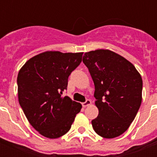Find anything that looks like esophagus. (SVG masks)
I'll return each instance as SVG.
<instances>
[{
    "instance_id": "34e87169",
    "label": "esophagus",
    "mask_w": 157,
    "mask_h": 157,
    "mask_svg": "<svg viewBox=\"0 0 157 157\" xmlns=\"http://www.w3.org/2000/svg\"><path fill=\"white\" fill-rule=\"evenodd\" d=\"M91 105V101L89 99H87L85 102H83L82 103V106L84 107V108H86V107L89 106V105Z\"/></svg>"
}]
</instances>
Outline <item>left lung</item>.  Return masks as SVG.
Returning a JSON list of instances; mask_svg holds the SVG:
<instances>
[{"label": "left lung", "mask_w": 157, "mask_h": 157, "mask_svg": "<svg viewBox=\"0 0 157 157\" xmlns=\"http://www.w3.org/2000/svg\"><path fill=\"white\" fill-rule=\"evenodd\" d=\"M82 61L94 81L99 110L93 128L103 138H116L128 129L141 106V75L127 59L108 49L86 52Z\"/></svg>", "instance_id": "1"}]
</instances>
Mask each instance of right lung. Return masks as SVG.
<instances>
[{"instance_id":"right-lung-1","label":"right lung","mask_w":157,"mask_h":157,"mask_svg":"<svg viewBox=\"0 0 157 157\" xmlns=\"http://www.w3.org/2000/svg\"><path fill=\"white\" fill-rule=\"evenodd\" d=\"M82 54L47 51L30 58L19 70V105L30 125L46 138H57L68 132L81 111V104L62 94Z\"/></svg>"}]
</instances>
